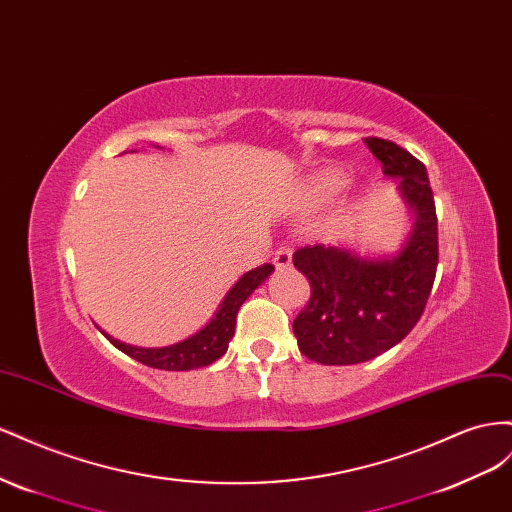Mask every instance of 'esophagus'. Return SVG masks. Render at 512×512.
<instances>
[{"instance_id":"34e87169","label":"esophagus","mask_w":512,"mask_h":512,"mask_svg":"<svg viewBox=\"0 0 512 512\" xmlns=\"http://www.w3.org/2000/svg\"><path fill=\"white\" fill-rule=\"evenodd\" d=\"M274 268L279 270V272H283V270H287L289 266H291V248L289 246H281L279 251L274 253Z\"/></svg>"}]
</instances>
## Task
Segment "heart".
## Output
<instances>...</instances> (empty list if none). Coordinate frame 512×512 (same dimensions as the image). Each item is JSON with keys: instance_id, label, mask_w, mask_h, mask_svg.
<instances>
[{"instance_id": "obj_1", "label": "heart", "mask_w": 512, "mask_h": 512, "mask_svg": "<svg viewBox=\"0 0 512 512\" xmlns=\"http://www.w3.org/2000/svg\"><path fill=\"white\" fill-rule=\"evenodd\" d=\"M343 186H345V175L339 169L328 167L313 173L302 191V208L317 210L321 206H326L328 201H332L341 193Z\"/></svg>"}]
</instances>
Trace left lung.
I'll return each instance as SVG.
<instances>
[{
  "instance_id": "obj_1",
  "label": "left lung",
  "mask_w": 512,
  "mask_h": 512,
  "mask_svg": "<svg viewBox=\"0 0 512 512\" xmlns=\"http://www.w3.org/2000/svg\"><path fill=\"white\" fill-rule=\"evenodd\" d=\"M386 178L412 212L399 251L360 255L349 246H306L294 266L309 279L311 298L294 319L300 352L319 364L343 367L373 360L412 332L429 300L437 270V216L427 169L386 139H364Z\"/></svg>"
}]
</instances>
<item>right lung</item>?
Masks as SVG:
<instances>
[{"instance_id":"1","label":"right lung","mask_w":512,"mask_h":512,"mask_svg":"<svg viewBox=\"0 0 512 512\" xmlns=\"http://www.w3.org/2000/svg\"><path fill=\"white\" fill-rule=\"evenodd\" d=\"M272 272H274V266L266 264L242 274L227 291L223 302L218 304V309L208 324L201 330H197L195 334H191V337H186L173 345L137 347V345H128L113 339L105 330L100 332L105 334V337L118 347L120 352L139 360L141 364H148L152 369L193 371V369L208 367V364H212L227 352L229 341L233 339V332H236V315L240 311V306L244 304V300L251 296Z\"/></svg>"}]
</instances>
